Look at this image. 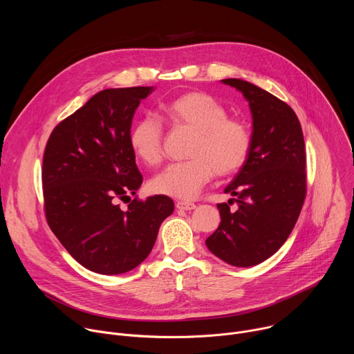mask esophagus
Segmentation results:
<instances>
[{
  "mask_svg": "<svg viewBox=\"0 0 354 354\" xmlns=\"http://www.w3.org/2000/svg\"><path fill=\"white\" fill-rule=\"evenodd\" d=\"M176 209H180V210H193V209H196V205L192 203V201L178 200V201H176Z\"/></svg>",
  "mask_w": 354,
  "mask_h": 354,
  "instance_id": "1",
  "label": "esophagus"
}]
</instances>
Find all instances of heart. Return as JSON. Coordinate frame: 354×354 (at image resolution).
<instances>
[{"label":"heart","mask_w":354,"mask_h":354,"mask_svg":"<svg viewBox=\"0 0 354 354\" xmlns=\"http://www.w3.org/2000/svg\"><path fill=\"white\" fill-rule=\"evenodd\" d=\"M162 112L175 127L194 131L187 148L189 160L171 164L151 180L156 193L189 200L197 196L213 178L238 172L248 161L254 136L249 124L228 116V109L213 95L190 91L162 105ZM136 157L145 165L156 167L164 157V129L151 115L140 118L129 134Z\"/></svg>","instance_id":"1"}]
</instances>
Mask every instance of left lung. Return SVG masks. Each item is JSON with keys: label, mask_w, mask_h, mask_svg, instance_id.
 Returning a JSON list of instances; mask_svg holds the SVG:
<instances>
[{"label": "left lung", "mask_w": 354, "mask_h": 354, "mask_svg": "<svg viewBox=\"0 0 354 354\" xmlns=\"http://www.w3.org/2000/svg\"><path fill=\"white\" fill-rule=\"evenodd\" d=\"M223 82L249 102L254 144L224 190L236 198L217 205L221 223L206 245L221 261L248 268L276 254L298 220L307 194L306 142L297 115L281 99L248 81ZM234 201L236 211L229 209Z\"/></svg>", "instance_id": "1"}]
</instances>
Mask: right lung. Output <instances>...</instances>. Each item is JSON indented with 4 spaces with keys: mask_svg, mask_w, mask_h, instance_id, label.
<instances>
[{
    "mask_svg": "<svg viewBox=\"0 0 354 354\" xmlns=\"http://www.w3.org/2000/svg\"><path fill=\"white\" fill-rule=\"evenodd\" d=\"M151 86L111 88L93 95L50 134L41 167L47 224L68 254L99 274L137 268L153 249L174 200L134 197L142 175L129 134L140 100Z\"/></svg>",
    "mask_w": 354,
    "mask_h": 354,
    "instance_id": "right-lung-1",
    "label": "right lung"
}]
</instances>
